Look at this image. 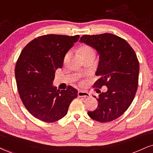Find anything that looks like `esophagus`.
<instances>
[{
  "label": "esophagus",
  "instance_id": "esophagus-1",
  "mask_svg": "<svg viewBox=\"0 0 153 153\" xmlns=\"http://www.w3.org/2000/svg\"><path fill=\"white\" fill-rule=\"evenodd\" d=\"M78 97H89L90 94L86 91H79L78 92Z\"/></svg>",
  "mask_w": 153,
  "mask_h": 153
}]
</instances>
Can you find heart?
Segmentation results:
<instances>
[{
    "label": "heart",
    "mask_w": 153,
    "mask_h": 153,
    "mask_svg": "<svg viewBox=\"0 0 153 153\" xmlns=\"http://www.w3.org/2000/svg\"><path fill=\"white\" fill-rule=\"evenodd\" d=\"M79 52L80 56L82 57L84 56L90 55V54H94L95 55V50H94V49L87 45H84L80 47L79 49Z\"/></svg>",
    "instance_id": "1"
}]
</instances>
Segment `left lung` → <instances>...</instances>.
Masks as SVG:
<instances>
[{
    "label": "left lung",
    "instance_id": "8db88e82",
    "mask_svg": "<svg viewBox=\"0 0 153 153\" xmlns=\"http://www.w3.org/2000/svg\"><path fill=\"white\" fill-rule=\"evenodd\" d=\"M79 41L99 54L96 71L99 79L94 87L107 86V91L99 95L97 109L88 111V116L101 123L112 121L121 116L134 99L139 74L136 54L126 40L111 33L83 35Z\"/></svg>",
    "mask_w": 153,
    "mask_h": 153
}]
</instances>
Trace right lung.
<instances>
[{"mask_svg": "<svg viewBox=\"0 0 153 153\" xmlns=\"http://www.w3.org/2000/svg\"><path fill=\"white\" fill-rule=\"evenodd\" d=\"M79 39V35H42L28 43L19 56L15 69L19 95L37 119L57 121L77 97L78 91L72 86L60 91L52 83L56 69L62 68L65 54Z\"/></svg>", "mask_w": 153, "mask_h": 153, "instance_id": "1", "label": "right lung"}]
</instances>
